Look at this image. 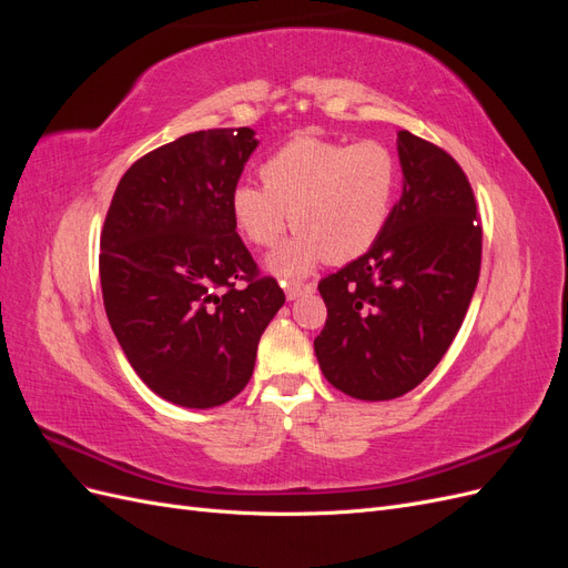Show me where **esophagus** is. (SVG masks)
I'll list each match as a JSON object with an SVG mask.
<instances>
[{
    "mask_svg": "<svg viewBox=\"0 0 568 568\" xmlns=\"http://www.w3.org/2000/svg\"><path fill=\"white\" fill-rule=\"evenodd\" d=\"M284 291H286V298L288 301H296L303 294H311L315 291V282H282Z\"/></svg>",
    "mask_w": 568,
    "mask_h": 568,
    "instance_id": "34e87169",
    "label": "esophagus"
}]
</instances>
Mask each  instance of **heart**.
Wrapping results in <instances>:
<instances>
[{
    "label": "heart",
    "mask_w": 568,
    "mask_h": 568,
    "mask_svg": "<svg viewBox=\"0 0 568 568\" xmlns=\"http://www.w3.org/2000/svg\"><path fill=\"white\" fill-rule=\"evenodd\" d=\"M261 180L263 186L232 189V220L251 244L270 248L291 215L298 234L270 257V267L298 277L322 257L346 263L376 242L390 213L398 161L376 140L348 146L303 134L272 153Z\"/></svg>",
    "instance_id": "b5f03b06"
}]
</instances>
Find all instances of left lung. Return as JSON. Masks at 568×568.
<instances>
[{
  "label": "left lung",
  "instance_id": "obj_1",
  "mask_svg": "<svg viewBox=\"0 0 568 568\" xmlns=\"http://www.w3.org/2000/svg\"><path fill=\"white\" fill-rule=\"evenodd\" d=\"M403 196L357 261L320 282L322 374L357 400L419 386L448 353L480 272L484 227L471 184L448 151L398 132Z\"/></svg>",
  "mask_w": 568,
  "mask_h": 568
}]
</instances>
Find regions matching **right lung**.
<instances>
[{"label": "right lung", "mask_w": 568, "mask_h": 568, "mask_svg": "<svg viewBox=\"0 0 568 568\" xmlns=\"http://www.w3.org/2000/svg\"><path fill=\"white\" fill-rule=\"evenodd\" d=\"M253 134L199 130L149 151L120 178L101 230L111 329L140 379L182 407H215L244 390L257 341L286 301L232 220Z\"/></svg>", "instance_id": "obj_1"}]
</instances>
